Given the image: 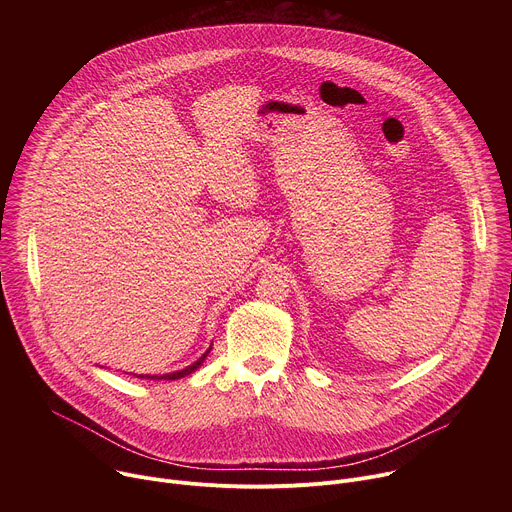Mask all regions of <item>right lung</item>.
Listing matches in <instances>:
<instances>
[{"label":"right lung","mask_w":512,"mask_h":512,"mask_svg":"<svg viewBox=\"0 0 512 512\" xmlns=\"http://www.w3.org/2000/svg\"><path fill=\"white\" fill-rule=\"evenodd\" d=\"M210 350H206L194 364H190V367H186V369H182V371H176V373H170V375H160V377H152V379H156V381H176V379H182V377H186V375H190V373H194L200 364H202V360L206 358V354H208Z\"/></svg>","instance_id":"add662e5"}]
</instances>
